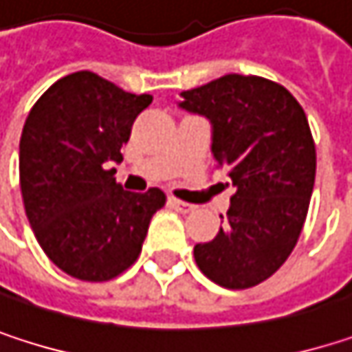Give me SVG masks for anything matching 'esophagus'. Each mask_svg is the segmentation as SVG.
Here are the masks:
<instances>
[{
	"label": "esophagus",
	"instance_id": "34e87169",
	"mask_svg": "<svg viewBox=\"0 0 352 352\" xmlns=\"http://www.w3.org/2000/svg\"><path fill=\"white\" fill-rule=\"evenodd\" d=\"M169 206L175 208L177 212H183V214H187V212L193 210V206H189V204H185V201H181V199H177V197H169Z\"/></svg>",
	"mask_w": 352,
	"mask_h": 352
}]
</instances>
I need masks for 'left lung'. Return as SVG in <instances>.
<instances>
[{
    "instance_id": "left-lung-1",
    "label": "left lung",
    "mask_w": 352,
    "mask_h": 352,
    "mask_svg": "<svg viewBox=\"0 0 352 352\" xmlns=\"http://www.w3.org/2000/svg\"><path fill=\"white\" fill-rule=\"evenodd\" d=\"M179 107L212 122V153L236 187L224 228L193 256L226 289L269 279L298 243L316 179V146L298 100L256 75H224L181 91ZM222 218V216H220Z\"/></svg>"
}]
</instances>
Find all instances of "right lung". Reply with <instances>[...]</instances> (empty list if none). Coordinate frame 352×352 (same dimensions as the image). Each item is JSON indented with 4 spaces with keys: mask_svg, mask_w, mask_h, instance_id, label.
<instances>
[{
    "mask_svg": "<svg viewBox=\"0 0 352 352\" xmlns=\"http://www.w3.org/2000/svg\"><path fill=\"white\" fill-rule=\"evenodd\" d=\"M153 96L77 71L52 83L30 109L20 138V187L46 256L81 281H109L138 258L151 218L167 201L159 187L124 191L122 163L136 116Z\"/></svg>",
    "mask_w": 352,
    "mask_h": 352,
    "instance_id": "1",
    "label": "right lung"
}]
</instances>
